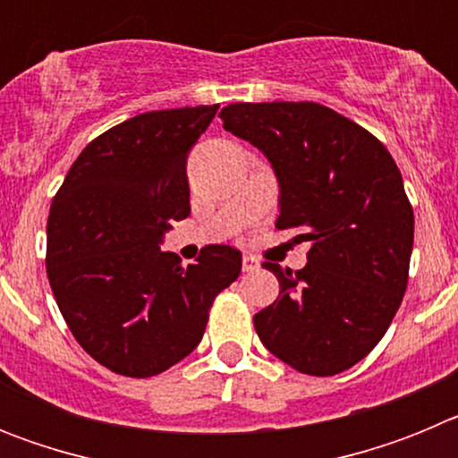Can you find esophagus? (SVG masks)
Instances as JSON below:
<instances>
[{
  "label": "esophagus",
  "instance_id": "obj_1",
  "mask_svg": "<svg viewBox=\"0 0 458 458\" xmlns=\"http://www.w3.org/2000/svg\"><path fill=\"white\" fill-rule=\"evenodd\" d=\"M259 270V261L254 257H242V273H257Z\"/></svg>",
  "mask_w": 458,
  "mask_h": 458
}]
</instances>
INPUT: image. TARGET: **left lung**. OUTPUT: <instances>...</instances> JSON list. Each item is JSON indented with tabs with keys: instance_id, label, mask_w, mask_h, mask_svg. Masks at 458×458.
Wrapping results in <instances>:
<instances>
[{
	"instance_id": "1",
	"label": "left lung",
	"mask_w": 458,
	"mask_h": 458,
	"mask_svg": "<svg viewBox=\"0 0 458 458\" xmlns=\"http://www.w3.org/2000/svg\"><path fill=\"white\" fill-rule=\"evenodd\" d=\"M225 131L268 157L277 229H301L307 266L282 270L279 295L254 314L266 349L293 369L335 376L386 335L402 305L412 252L402 172L371 132L318 103H233Z\"/></svg>"
}]
</instances>
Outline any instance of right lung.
I'll return each instance as SVG.
<instances>
[{
	"instance_id": "1",
	"label": "right lung",
	"mask_w": 458,
	"mask_h": 458,
	"mask_svg": "<svg viewBox=\"0 0 458 458\" xmlns=\"http://www.w3.org/2000/svg\"><path fill=\"white\" fill-rule=\"evenodd\" d=\"M220 105L144 112L89 144L47 217V279L72 337L107 369L147 378L192 353L213 298L241 275L232 245L188 268L163 252L190 216L188 153Z\"/></svg>"
}]
</instances>
